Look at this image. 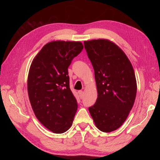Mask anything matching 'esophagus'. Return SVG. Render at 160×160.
Wrapping results in <instances>:
<instances>
[{"instance_id":"1","label":"esophagus","mask_w":160,"mask_h":160,"mask_svg":"<svg viewBox=\"0 0 160 160\" xmlns=\"http://www.w3.org/2000/svg\"><path fill=\"white\" fill-rule=\"evenodd\" d=\"M78 94H79V96L80 98V99H82V98H83L84 93H83L82 91H78Z\"/></svg>"}]
</instances>
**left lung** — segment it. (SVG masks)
Returning <instances> with one entry per match:
<instances>
[{
	"instance_id": "obj_1",
	"label": "left lung",
	"mask_w": 160,
	"mask_h": 160,
	"mask_svg": "<svg viewBox=\"0 0 160 160\" xmlns=\"http://www.w3.org/2000/svg\"><path fill=\"white\" fill-rule=\"evenodd\" d=\"M84 45L98 93L89 111L99 130L113 131L124 123L133 106L137 93L133 68L123 51L109 40H92Z\"/></svg>"
}]
</instances>
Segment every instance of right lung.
Instances as JSON below:
<instances>
[{
	"mask_svg": "<svg viewBox=\"0 0 160 160\" xmlns=\"http://www.w3.org/2000/svg\"><path fill=\"white\" fill-rule=\"evenodd\" d=\"M82 49L80 42H50L30 67L28 91L32 109L40 123L55 133L71 127L78 109L70 89L68 67Z\"/></svg>",
	"mask_w": 160,
	"mask_h": 160,
	"instance_id": "obj_1",
	"label": "right lung"
}]
</instances>
